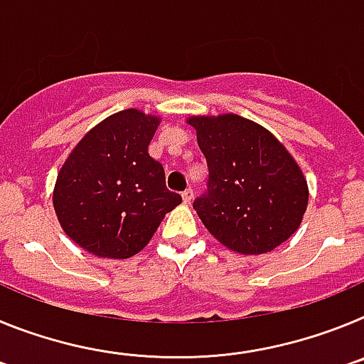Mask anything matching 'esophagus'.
Masks as SVG:
<instances>
[{"label":"esophagus","instance_id":"34e87169","mask_svg":"<svg viewBox=\"0 0 364 364\" xmlns=\"http://www.w3.org/2000/svg\"><path fill=\"white\" fill-rule=\"evenodd\" d=\"M182 198H184V202H186V204H189V202H191L193 200V191H191V189H186V191L184 193H182Z\"/></svg>","mask_w":364,"mask_h":364}]
</instances>
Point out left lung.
Instances as JSON below:
<instances>
[{
  "label": "left lung",
  "mask_w": 364,
  "mask_h": 364,
  "mask_svg": "<svg viewBox=\"0 0 364 364\" xmlns=\"http://www.w3.org/2000/svg\"><path fill=\"white\" fill-rule=\"evenodd\" d=\"M188 124L210 167L208 191L193 204L205 230L242 255L268 253L290 239L310 193L284 144L233 112L189 117Z\"/></svg>",
  "instance_id": "1"
}]
</instances>
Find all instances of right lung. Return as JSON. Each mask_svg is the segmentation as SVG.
Listing matches in <instances>:
<instances>
[{
	"label": "right lung",
	"instance_id": "obj_1",
	"mask_svg": "<svg viewBox=\"0 0 364 364\" xmlns=\"http://www.w3.org/2000/svg\"><path fill=\"white\" fill-rule=\"evenodd\" d=\"M160 117L124 109L87 131L58 171L53 205L70 240L102 259H129L182 202L149 156Z\"/></svg>",
	"mask_w": 364,
	"mask_h": 364
}]
</instances>
